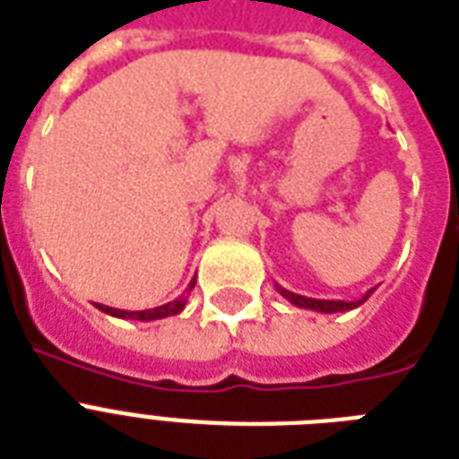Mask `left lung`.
<instances>
[{
    "label": "left lung",
    "mask_w": 459,
    "mask_h": 459,
    "mask_svg": "<svg viewBox=\"0 0 459 459\" xmlns=\"http://www.w3.org/2000/svg\"><path fill=\"white\" fill-rule=\"evenodd\" d=\"M276 290H279L283 298H286L290 305L295 307H302V309H314V312H324V314H333V312H348V309H355V307H359L362 302H367V298H369L371 293H374V288H371L369 293H364L359 300L355 302H345V300H314V298H305V295H298V293H290V290H286V288L276 286Z\"/></svg>",
    "instance_id": "1"
}]
</instances>
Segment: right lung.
<instances>
[{"label": "right lung", "mask_w": 459, "mask_h": 459, "mask_svg": "<svg viewBox=\"0 0 459 459\" xmlns=\"http://www.w3.org/2000/svg\"><path fill=\"white\" fill-rule=\"evenodd\" d=\"M195 288V279L190 281V286L180 298L176 300L166 302L161 307H154V309H140V312H128V309H117V307H107V305H95L97 309H102L104 314H111V316H118V319H135V321H157V319H166V316H173V314L183 312V307L187 302V295Z\"/></svg>", "instance_id": "add662e5"}]
</instances>
